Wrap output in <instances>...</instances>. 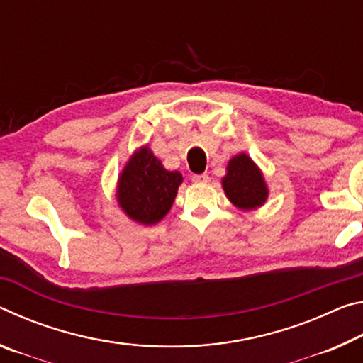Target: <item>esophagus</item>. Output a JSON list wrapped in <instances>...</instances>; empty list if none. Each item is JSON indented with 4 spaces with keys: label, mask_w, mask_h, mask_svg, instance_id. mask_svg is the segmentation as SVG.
I'll return each instance as SVG.
<instances>
[{
    "label": "esophagus",
    "mask_w": 363,
    "mask_h": 363,
    "mask_svg": "<svg viewBox=\"0 0 363 363\" xmlns=\"http://www.w3.org/2000/svg\"><path fill=\"white\" fill-rule=\"evenodd\" d=\"M192 181L196 182V184H206V182H210V176H208V174H194Z\"/></svg>",
    "instance_id": "1"
}]
</instances>
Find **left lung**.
<instances>
[{
	"instance_id": "1",
	"label": "left lung",
	"mask_w": 363,
	"mask_h": 363,
	"mask_svg": "<svg viewBox=\"0 0 363 363\" xmlns=\"http://www.w3.org/2000/svg\"><path fill=\"white\" fill-rule=\"evenodd\" d=\"M223 189L233 205L243 211L256 210L266 203L269 189L261 169L247 153L232 157L223 177Z\"/></svg>"
}]
</instances>
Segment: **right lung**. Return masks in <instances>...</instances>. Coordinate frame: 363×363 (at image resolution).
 Instances as JSON below:
<instances>
[{
    "mask_svg": "<svg viewBox=\"0 0 363 363\" xmlns=\"http://www.w3.org/2000/svg\"><path fill=\"white\" fill-rule=\"evenodd\" d=\"M182 184L179 171L163 168L149 147L133 153L118 176L116 201L130 219L152 225L167 216Z\"/></svg>",
    "mask_w": 363,
    "mask_h": 363,
    "instance_id": "add662e5",
    "label": "right lung"
}]
</instances>
